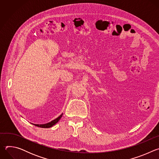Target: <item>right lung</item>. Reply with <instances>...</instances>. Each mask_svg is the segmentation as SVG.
Masks as SVG:
<instances>
[{"mask_svg":"<svg viewBox=\"0 0 159 159\" xmlns=\"http://www.w3.org/2000/svg\"><path fill=\"white\" fill-rule=\"evenodd\" d=\"M62 115H63V113L62 114H61L58 118H57L56 119L52 120V121L49 122V123H45V124H41V125H39V124H33V123H31L33 125H34V126H38V127H40V128H50V127H52L53 125H55L56 123H57L59 120L61 119V118L62 117Z\"/></svg>","mask_w":159,"mask_h":159,"instance_id":"add662e5","label":"right lung"}]
</instances>
